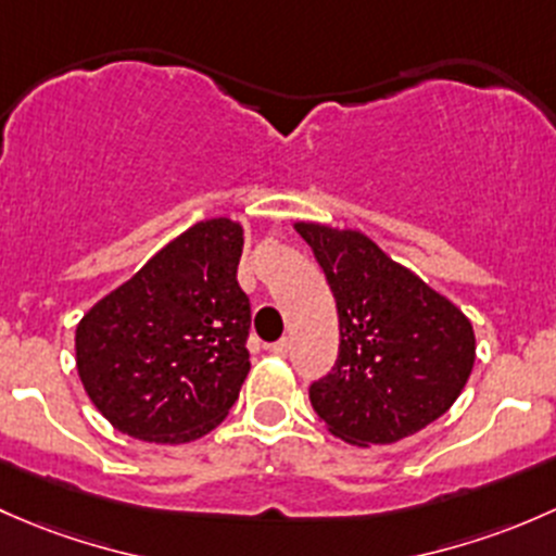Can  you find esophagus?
Returning <instances> with one entry per match:
<instances>
[{
    "instance_id": "34e87169",
    "label": "esophagus",
    "mask_w": 556,
    "mask_h": 556,
    "mask_svg": "<svg viewBox=\"0 0 556 556\" xmlns=\"http://www.w3.org/2000/svg\"><path fill=\"white\" fill-rule=\"evenodd\" d=\"M289 351H291V345H289V340H286V337H283V340L273 342V345H270V353H273V356H280V358H283V356H289Z\"/></svg>"
}]
</instances>
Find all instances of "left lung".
I'll return each instance as SVG.
<instances>
[{
  "label": "left lung",
  "mask_w": 556,
  "mask_h": 556,
  "mask_svg": "<svg viewBox=\"0 0 556 556\" xmlns=\"http://www.w3.org/2000/svg\"><path fill=\"white\" fill-rule=\"evenodd\" d=\"M337 302L340 356L311 386L318 420L356 447L393 444L455 404L477 337L466 313L362 230L294 222Z\"/></svg>",
  "instance_id": "left-lung-1"
}]
</instances>
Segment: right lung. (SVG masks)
<instances>
[{
	"label": "right lung",
	"mask_w": 556,
	"mask_h": 556,
	"mask_svg": "<svg viewBox=\"0 0 556 556\" xmlns=\"http://www.w3.org/2000/svg\"><path fill=\"white\" fill-rule=\"evenodd\" d=\"M240 251V222H198L79 318L77 375L117 431L187 444L232 409L251 369Z\"/></svg>",
	"instance_id": "obj_1"
}]
</instances>
